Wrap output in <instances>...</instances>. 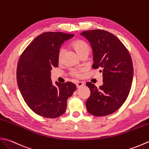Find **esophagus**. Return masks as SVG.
I'll use <instances>...</instances> for the list:
<instances>
[{"mask_svg": "<svg viewBox=\"0 0 149 149\" xmlns=\"http://www.w3.org/2000/svg\"><path fill=\"white\" fill-rule=\"evenodd\" d=\"M84 85V82H81V81H79V82H77L76 83V86L77 88H80V87L83 86Z\"/></svg>", "mask_w": 149, "mask_h": 149, "instance_id": "obj_1", "label": "esophagus"}]
</instances>
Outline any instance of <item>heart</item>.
<instances>
[{"label": "heart", "mask_w": 149, "mask_h": 149, "mask_svg": "<svg viewBox=\"0 0 149 149\" xmlns=\"http://www.w3.org/2000/svg\"><path fill=\"white\" fill-rule=\"evenodd\" d=\"M71 45L72 48L75 49V51L77 52V54L81 56V55L84 53H88L90 51V46L88 45V43H86L85 41H84L83 40H75L74 41H73L71 43ZM65 53V49L64 48H61L59 49V52H58V61L61 62L63 59V54ZM85 70V68H73L72 69L70 74L72 75V76L79 77L82 75V73Z\"/></svg>", "instance_id": "b5f03b06"}]
</instances>
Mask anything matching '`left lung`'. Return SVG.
Segmentation results:
<instances>
[{"mask_svg":"<svg viewBox=\"0 0 149 149\" xmlns=\"http://www.w3.org/2000/svg\"><path fill=\"white\" fill-rule=\"evenodd\" d=\"M81 35L91 44L92 68H101L103 77V85L99 88L86 83L90 90L86 109L95 116L112 114L123 105L132 86L134 68L130 54L117 37L106 30L84 31Z\"/></svg>","mask_w":149,"mask_h":149,"instance_id":"8db88e82","label":"left lung"}]
</instances>
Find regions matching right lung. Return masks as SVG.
Wrapping results in <instances>:
<instances>
[{"instance_id": "1", "label": "right lung", "mask_w": 149, "mask_h": 149, "mask_svg": "<svg viewBox=\"0 0 149 149\" xmlns=\"http://www.w3.org/2000/svg\"><path fill=\"white\" fill-rule=\"evenodd\" d=\"M74 34L45 32L39 35L20 55L17 81L26 103L32 111L47 118L59 117L65 112L67 100L76 90L71 82L52 84L50 74L57 67L61 45Z\"/></svg>"}]
</instances>
